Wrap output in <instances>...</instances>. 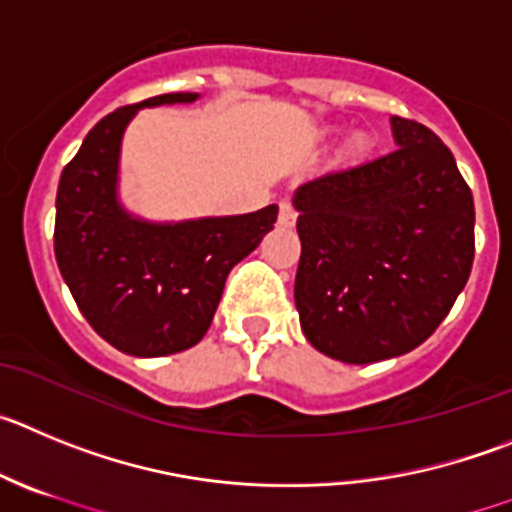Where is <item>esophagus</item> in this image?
Wrapping results in <instances>:
<instances>
[{
  "label": "esophagus",
  "instance_id": "obj_1",
  "mask_svg": "<svg viewBox=\"0 0 512 512\" xmlns=\"http://www.w3.org/2000/svg\"><path fill=\"white\" fill-rule=\"evenodd\" d=\"M296 216H298V211H296V206H293V201L290 199L280 201V216H278L280 227H293V224H296Z\"/></svg>",
  "mask_w": 512,
  "mask_h": 512
}]
</instances>
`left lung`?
Masks as SVG:
<instances>
[{
	"label": "left lung",
	"instance_id": "left-lung-1",
	"mask_svg": "<svg viewBox=\"0 0 512 512\" xmlns=\"http://www.w3.org/2000/svg\"><path fill=\"white\" fill-rule=\"evenodd\" d=\"M395 150L296 191V308L308 342L347 365L400 357L446 319L474 260V201L449 147L393 117Z\"/></svg>",
	"mask_w": 512,
	"mask_h": 512
}]
</instances>
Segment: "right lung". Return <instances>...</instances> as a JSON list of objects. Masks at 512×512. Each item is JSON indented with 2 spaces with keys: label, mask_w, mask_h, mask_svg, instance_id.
<instances>
[{
  "label": "right lung",
  "mask_w": 512,
  "mask_h": 512,
  "mask_svg": "<svg viewBox=\"0 0 512 512\" xmlns=\"http://www.w3.org/2000/svg\"><path fill=\"white\" fill-rule=\"evenodd\" d=\"M178 91L107 114L63 168L55 196V260L91 329L132 357H165L209 331L227 275L262 242L278 206L242 216L155 224L117 199L119 145L137 109L188 104Z\"/></svg>",
  "instance_id": "add662e5"
}]
</instances>
